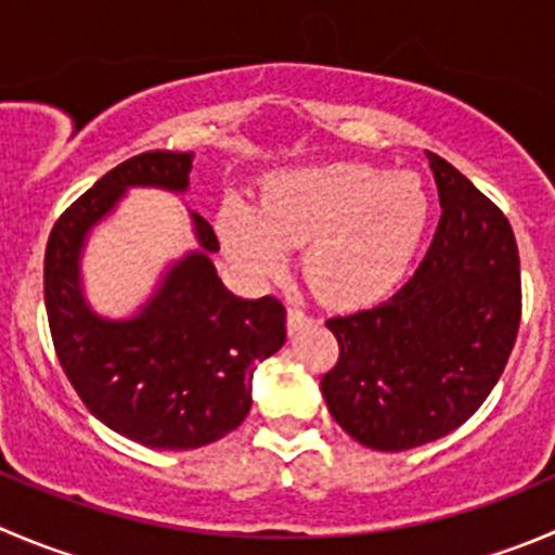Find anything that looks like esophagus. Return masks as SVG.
<instances>
[{
    "instance_id": "obj_1",
    "label": "esophagus",
    "mask_w": 555,
    "mask_h": 555,
    "mask_svg": "<svg viewBox=\"0 0 555 555\" xmlns=\"http://www.w3.org/2000/svg\"><path fill=\"white\" fill-rule=\"evenodd\" d=\"M311 322V317L306 314L304 309H298V306H289L287 309V331L289 333H298L300 327H306Z\"/></svg>"
}]
</instances>
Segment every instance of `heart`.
Wrapping results in <instances>:
<instances>
[{
    "label": "heart",
    "mask_w": 555,
    "mask_h": 555,
    "mask_svg": "<svg viewBox=\"0 0 555 555\" xmlns=\"http://www.w3.org/2000/svg\"><path fill=\"white\" fill-rule=\"evenodd\" d=\"M426 186L412 173L336 163L271 173L260 206L224 203L217 230L249 276H276L289 246L304 244V273L327 304L369 306L387 298L412 268L428 228Z\"/></svg>",
    "instance_id": "heart-1"
}]
</instances>
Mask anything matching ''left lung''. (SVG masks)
<instances>
[{"label": "left lung", "instance_id": "obj_1", "mask_svg": "<svg viewBox=\"0 0 555 555\" xmlns=\"http://www.w3.org/2000/svg\"><path fill=\"white\" fill-rule=\"evenodd\" d=\"M437 235L414 276L374 309L331 317L338 360L320 387L333 421L371 450L455 431L502 376L520 325V260L507 217L448 159L426 152Z\"/></svg>", "mask_w": 555, "mask_h": 555}]
</instances>
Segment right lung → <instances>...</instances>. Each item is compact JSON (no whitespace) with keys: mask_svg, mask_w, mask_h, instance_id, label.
<instances>
[{"mask_svg":"<svg viewBox=\"0 0 555 555\" xmlns=\"http://www.w3.org/2000/svg\"><path fill=\"white\" fill-rule=\"evenodd\" d=\"M192 154L146 152L78 197L46 246V311L69 385L111 431L154 450H195L228 437L251 406V371L287 338L282 300H244L217 276L219 238L192 214L201 251L165 273L129 320H105L80 293V246L129 186L184 192Z\"/></svg>","mask_w":555,"mask_h":555,"instance_id":"add662e5","label":"right lung"}]
</instances>
